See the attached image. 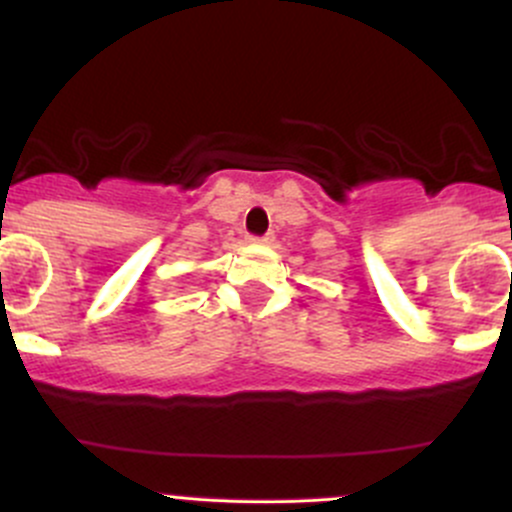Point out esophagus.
<instances>
[{
  "mask_svg": "<svg viewBox=\"0 0 512 512\" xmlns=\"http://www.w3.org/2000/svg\"><path fill=\"white\" fill-rule=\"evenodd\" d=\"M252 245H272V235H265V238H250Z\"/></svg>",
  "mask_w": 512,
  "mask_h": 512,
  "instance_id": "obj_1",
  "label": "esophagus"
}]
</instances>
